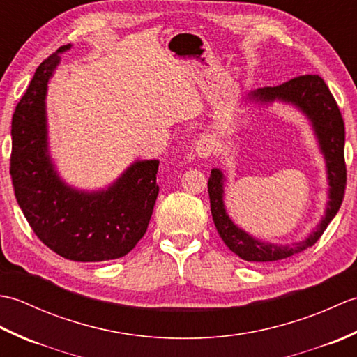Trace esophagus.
I'll return each instance as SVG.
<instances>
[{
	"label": "esophagus",
	"instance_id": "34e87169",
	"mask_svg": "<svg viewBox=\"0 0 357 357\" xmlns=\"http://www.w3.org/2000/svg\"><path fill=\"white\" fill-rule=\"evenodd\" d=\"M215 149V142L208 136H202V138L196 144V151L198 155L202 158H208L211 155V151Z\"/></svg>",
	"mask_w": 357,
	"mask_h": 357
}]
</instances>
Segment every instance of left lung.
<instances>
[{
  "label": "left lung",
  "instance_id": "1",
  "mask_svg": "<svg viewBox=\"0 0 357 357\" xmlns=\"http://www.w3.org/2000/svg\"><path fill=\"white\" fill-rule=\"evenodd\" d=\"M252 98L262 102L280 100L299 107L312 121L325 161H327L330 201L325 216L317 229L305 241L285 247L256 241L231 222L229 215L225 213L222 201L224 176L221 170H211L207 187L211 216H213L219 236L222 238L225 245L242 259L250 262H273L302 253L308 247L314 245L340 208L347 185V165L344 156L345 127L335 98L319 75H302V77L293 78L276 87L257 89L252 93Z\"/></svg>",
  "mask_w": 357,
  "mask_h": 357
}]
</instances>
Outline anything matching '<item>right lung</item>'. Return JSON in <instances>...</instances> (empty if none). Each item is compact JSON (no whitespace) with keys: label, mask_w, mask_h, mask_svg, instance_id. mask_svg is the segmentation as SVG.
<instances>
[{"label":"right lung","mask_w":357,"mask_h":357,"mask_svg":"<svg viewBox=\"0 0 357 357\" xmlns=\"http://www.w3.org/2000/svg\"><path fill=\"white\" fill-rule=\"evenodd\" d=\"M63 45L38 67L12 118L10 176L15 196L44 245L78 262L118 259L146 234L159 193V161H138L105 192L67 187L47 155L45 90Z\"/></svg>","instance_id":"right-lung-1"}]
</instances>
